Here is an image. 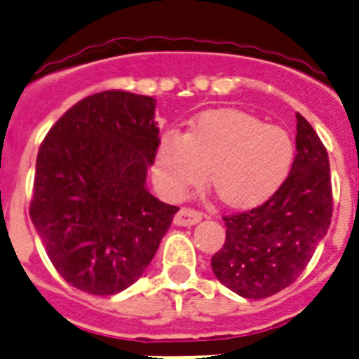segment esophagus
<instances>
[{
	"label": "esophagus",
	"mask_w": 359,
	"mask_h": 359,
	"mask_svg": "<svg viewBox=\"0 0 359 359\" xmlns=\"http://www.w3.org/2000/svg\"><path fill=\"white\" fill-rule=\"evenodd\" d=\"M200 219H202V212L195 211V209L182 208L173 218V224L179 225V227H191V225L198 224Z\"/></svg>",
	"instance_id": "1"
}]
</instances>
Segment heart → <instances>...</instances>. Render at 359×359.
I'll list each match as a JSON object with an SVG mask.
<instances>
[{"mask_svg":"<svg viewBox=\"0 0 359 359\" xmlns=\"http://www.w3.org/2000/svg\"><path fill=\"white\" fill-rule=\"evenodd\" d=\"M295 161V143L280 127L232 109L196 116L186 134L168 132L154 159V180L170 200L209 179L231 208L266 202L286 182Z\"/></svg>","mask_w":359,"mask_h":359,"instance_id":"obj_1","label":"heart"}]
</instances>
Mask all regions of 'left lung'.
I'll return each instance as SVG.
<instances>
[{
  "mask_svg": "<svg viewBox=\"0 0 359 359\" xmlns=\"http://www.w3.org/2000/svg\"><path fill=\"white\" fill-rule=\"evenodd\" d=\"M297 156L279 191L250 211L224 216L227 236L211 257L216 279L245 299H266L304 272L332 216L327 150L297 114Z\"/></svg>",
  "mask_w": 359,
  "mask_h": 359,
  "instance_id": "8db88e82",
  "label": "left lung"
}]
</instances>
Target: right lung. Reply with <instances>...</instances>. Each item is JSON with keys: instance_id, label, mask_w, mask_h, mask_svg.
Instances as JSON below:
<instances>
[{"instance_id": "obj_1", "label": "right lung", "mask_w": 359, "mask_h": 359, "mask_svg": "<svg viewBox=\"0 0 359 359\" xmlns=\"http://www.w3.org/2000/svg\"><path fill=\"white\" fill-rule=\"evenodd\" d=\"M156 100L103 91L75 103L39 148L30 218L55 270L91 295L143 276L179 208L147 189Z\"/></svg>"}]
</instances>
